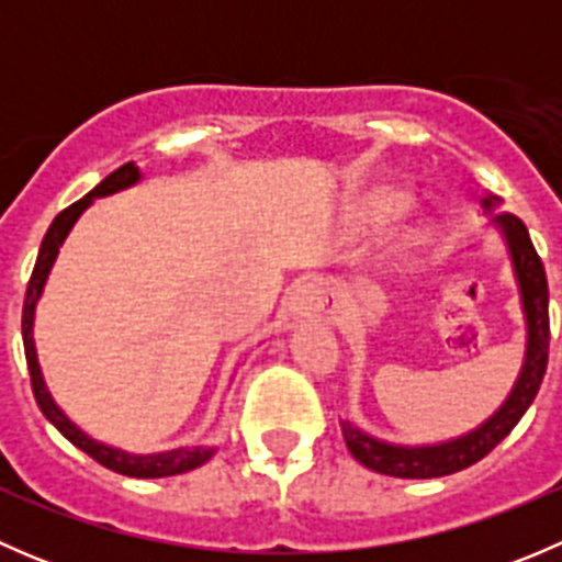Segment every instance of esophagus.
Wrapping results in <instances>:
<instances>
[{"label":"esophagus","mask_w":562,"mask_h":562,"mask_svg":"<svg viewBox=\"0 0 562 562\" xmlns=\"http://www.w3.org/2000/svg\"><path fill=\"white\" fill-rule=\"evenodd\" d=\"M334 293L323 280H307L293 291L291 315L296 321H321L334 310Z\"/></svg>","instance_id":"obj_1"}]
</instances>
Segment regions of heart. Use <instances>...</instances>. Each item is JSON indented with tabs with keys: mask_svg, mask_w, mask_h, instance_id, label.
Wrapping results in <instances>:
<instances>
[{
	"mask_svg": "<svg viewBox=\"0 0 562 562\" xmlns=\"http://www.w3.org/2000/svg\"><path fill=\"white\" fill-rule=\"evenodd\" d=\"M407 209H411V195L407 192L394 190V187H381V190L370 192L361 201L356 220L364 225H386L394 223L396 217H402Z\"/></svg>",
	"mask_w": 562,
	"mask_h": 562,
	"instance_id": "1",
	"label": "heart"
}]
</instances>
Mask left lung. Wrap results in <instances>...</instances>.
I'll use <instances>...</instances> for the list:
<instances>
[{"label":"left lung","mask_w":562,"mask_h":562,"mask_svg":"<svg viewBox=\"0 0 562 562\" xmlns=\"http://www.w3.org/2000/svg\"><path fill=\"white\" fill-rule=\"evenodd\" d=\"M501 203L503 201L497 195L481 198L484 217H490ZM484 228L495 231L497 239L506 247L519 291V307H522L525 321V356L517 381L506 400L484 422L475 424L468 432L435 440V443H394V440H383L367 432L350 418H339L348 451L375 473L394 475V479H440V475L470 468L490 454L517 427L519 418L536 400L549 359V288L543 263L532 247L525 223L514 214H495L486 220Z\"/></svg>","instance_id":"1"}]
</instances>
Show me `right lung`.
Returning a JSON list of instances; mask_svg holds the SVG:
<instances>
[{
    "mask_svg": "<svg viewBox=\"0 0 562 562\" xmlns=\"http://www.w3.org/2000/svg\"><path fill=\"white\" fill-rule=\"evenodd\" d=\"M144 179L140 176V168L135 162H127V166L116 168L113 173H108L98 187H94L89 195H83L81 201L67 206L65 212L56 214V220L50 223L48 234H45L43 245H40L35 271H32L30 288H26L24 299V317H21V331H24V353L26 364H30L32 375V391H35V400L43 411V416L70 440L76 449H81L83 454H89L94 462H100L103 468L113 470V473L130 475V479H166V475H179L187 473V470L201 468L203 462L214 457V446H179V449L168 451H155V454H133V451L116 449V446H108L103 440L92 438L89 432H83L59 405H56L54 394H50L48 383L43 378V367H40L37 359V345H35V315H37V302L43 299L45 282H48L50 269H54L56 258H59V249L65 245V239L70 236L72 225L81 220V214L87 212L94 203V198L113 195V192H122L135 187Z\"/></svg>",
    "mask_w": 562,
    "mask_h": 562,
    "instance_id": "right-lung-1",
    "label": "right lung"
}]
</instances>
